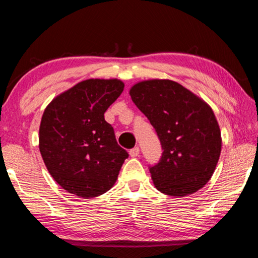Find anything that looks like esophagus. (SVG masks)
Segmentation results:
<instances>
[{"instance_id":"1","label":"esophagus","mask_w":258,"mask_h":258,"mask_svg":"<svg viewBox=\"0 0 258 258\" xmlns=\"http://www.w3.org/2000/svg\"><path fill=\"white\" fill-rule=\"evenodd\" d=\"M139 154H140L139 147H135V148H133V149L130 150V156L131 157H138Z\"/></svg>"}]
</instances>
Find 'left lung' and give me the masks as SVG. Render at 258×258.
Here are the masks:
<instances>
[{
	"instance_id": "1",
	"label": "left lung",
	"mask_w": 258,
	"mask_h": 258,
	"mask_svg": "<svg viewBox=\"0 0 258 258\" xmlns=\"http://www.w3.org/2000/svg\"><path fill=\"white\" fill-rule=\"evenodd\" d=\"M160 140L163 155L150 167L157 190L184 197L211 180L221 155L220 126L209 104L178 83L148 80L130 90Z\"/></svg>"
}]
</instances>
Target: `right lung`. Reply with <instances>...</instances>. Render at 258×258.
Wrapping results in <instances>:
<instances>
[{
    "mask_svg": "<svg viewBox=\"0 0 258 258\" xmlns=\"http://www.w3.org/2000/svg\"><path fill=\"white\" fill-rule=\"evenodd\" d=\"M124 90V83L91 78L77 83L47 104L38 147L54 181L80 198L110 190L127 151L118 146L104 112Z\"/></svg>",
    "mask_w": 258,
    "mask_h": 258,
    "instance_id": "right-lung-1",
    "label": "right lung"
}]
</instances>
